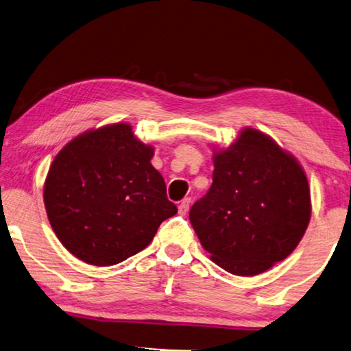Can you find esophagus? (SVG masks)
Instances as JSON below:
<instances>
[{
	"label": "esophagus",
	"instance_id": "obj_1",
	"mask_svg": "<svg viewBox=\"0 0 351 351\" xmlns=\"http://www.w3.org/2000/svg\"><path fill=\"white\" fill-rule=\"evenodd\" d=\"M190 206H191V199L190 197L183 199V201L179 204V213L180 215H185L188 210H190Z\"/></svg>",
	"mask_w": 351,
	"mask_h": 351
}]
</instances>
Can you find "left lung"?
Masks as SVG:
<instances>
[{"label":"left lung","mask_w":351,"mask_h":351,"mask_svg":"<svg viewBox=\"0 0 351 351\" xmlns=\"http://www.w3.org/2000/svg\"><path fill=\"white\" fill-rule=\"evenodd\" d=\"M213 147V183L190 210L210 258L237 276H256L284 261L311 221V188L292 154L243 127L228 147Z\"/></svg>","instance_id":"1"}]
</instances>
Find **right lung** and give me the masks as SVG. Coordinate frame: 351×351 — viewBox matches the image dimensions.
Listing matches in <instances>:
<instances>
[{
    "instance_id": "right-lung-1",
    "label": "right lung",
    "mask_w": 351,
    "mask_h": 351,
    "mask_svg": "<svg viewBox=\"0 0 351 351\" xmlns=\"http://www.w3.org/2000/svg\"><path fill=\"white\" fill-rule=\"evenodd\" d=\"M155 147L127 122L86 130L59 150L44 183L47 217L62 246L95 267L150 245L177 207L150 160Z\"/></svg>"
}]
</instances>
